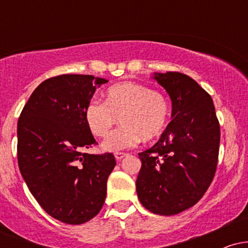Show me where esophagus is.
I'll list each match as a JSON object with an SVG mask.
<instances>
[{
    "label": "esophagus",
    "instance_id": "obj_1",
    "mask_svg": "<svg viewBox=\"0 0 248 248\" xmlns=\"http://www.w3.org/2000/svg\"><path fill=\"white\" fill-rule=\"evenodd\" d=\"M114 156H115L116 160L120 161V160H122V158H124V157H126L127 154H126V153H115Z\"/></svg>",
    "mask_w": 248,
    "mask_h": 248
}]
</instances>
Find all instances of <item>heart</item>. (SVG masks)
I'll list each match as a JSON object with an SVG mask.
<instances>
[{"mask_svg":"<svg viewBox=\"0 0 248 248\" xmlns=\"http://www.w3.org/2000/svg\"><path fill=\"white\" fill-rule=\"evenodd\" d=\"M168 99L152 88L136 82H120L105 92L104 104L91 100L84 110L85 124L95 138H106L120 119L121 128L102 142L105 152L135 147L163 132L169 119Z\"/></svg>","mask_w":248,"mask_h":248,"instance_id":"obj_1","label":"heart"}]
</instances>
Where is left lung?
<instances>
[{"mask_svg":"<svg viewBox=\"0 0 248 248\" xmlns=\"http://www.w3.org/2000/svg\"><path fill=\"white\" fill-rule=\"evenodd\" d=\"M152 78L171 99L172 120L160 140L139 153L136 192L150 212L172 216L195 205L211 184L220 129L212 98L192 78L179 72Z\"/></svg>","mask_w":248,"mask_h":248,"instance_id":"1","label":"left lung"}]
</instances>
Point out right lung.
<instances>
[{
  "mask_svg": "<svg viewBox=\"0 0 248 248\" xmlns=\"http://www.w3.org/2000/svg\"><path fill=\"white\" fill-rule=\"evenodd\" d=\"M108 80L62 75L36 88L17 124L19 171L45 212L65 224H84L100 212L113 154L91 155L95 140L84 110L95 90Z\"/></svg>",
  "mask_w": 248,
  "mask_h": 248,
  "instance_id": "1",
  "label": "right lung"
}]
</instances>
